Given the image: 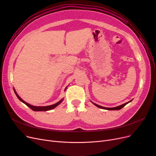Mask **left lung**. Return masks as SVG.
Returning a JSON list of instances; mask_svg holds the SVG:
<instances>
[{
  "mask_svg": "<svg viewBox=\"0 0 156 156\" xmlns=\"http://www.w3.org/2000/svg\"><path fill=\"white\" fill-rule=\"evenodd\" d=\"M131 101H132V100L129 101V102L125 103H124V104H122V105H119V106L116 107H112V108H108V107H102V106H100V105H97V104H96V103H93V102H92V103H93V104H94V105H96V107H99V108H103V109H105V110H120V109H121V108H122V107H124L126 105H127V103L131 102Z\"/></svg>",
  "mask_w": 156,
  "mask_h": 156,
  "instance_id": "obj_1",
  "label": "left lung"
}]
</instances>
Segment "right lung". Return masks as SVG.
<instances>
[{"label":"right lung","instance_id":"1","mask_svg":"<svg viewBox=\"0 0 156 156\" xmlns=\"http://www.w3.org/2000/svg\"><path fill=\"white\" fill-rule=\"evenodd\" d=\"M13 90H14V92H15V94H16V96H17V97L18 98L19 100H20L21 101H22L23 103H24L26 105H27V106L29 107V108H30L32 110L34 111H49V110H51V109H53V108H55L56 106H58V105L60 104V103L61 102H62V100H63V99H62V100H60L58 102H57L56 103H55V104L51 105H48V106H45V107H37V106H33V105H31L29 104V103H27V102H25V101H23V100H22V99L17 95V94L16 93V90H15V89H13ZM65 90H66V88H65Z\"/></svg>","mask_w":156,"mask_h":156}]
</instances>
